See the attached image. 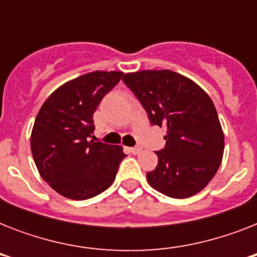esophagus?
I'll use <instances>...</instances> for the list:
<instances>
[{"instance_id":"obj_1","label":"esophagus","mask_w":257,"mask_h":257,"mask_svg":"<svg viewBox=\"0 0 257 257\" xmlns=\"http://www.w3.org/2000/svg\"><path fill=\"white\" fill-rule=\"evenodd\" d=\"M128 151L132 153V155H139L143 149H141L140 147H133V148H128Z\"/></svg>"}]
</instances>
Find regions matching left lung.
Returning <instances> with one entry per match:
<instances>
[{
  "mask_svg": "<svg viewBox=\"0 0 257 257\" xmlns=\"http://www.w3.org/2000/svg\"><path fill=\"white\" fill-rule=\"evenodd\" d=\"M124 82L148 113L151 122L167 128L157 167L147 173L153 189L187 199L207 187L219 169L224 133L211 97L191 78L168 69L125 73Z\"/></svg>",
  "mask_w": 257,
  "mask_h": 257,
  "instance_id": "obj_1",
  "label": "left lung"
}]
</instances>
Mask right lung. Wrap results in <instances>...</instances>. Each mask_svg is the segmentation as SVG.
<instances>
[{
	"label": "right lung",
	"instance_id": "1",
	"mask_svg": "<svg viewBox=\"0 0 257 257\" xmlns=\"http://www.w3.org/2000/svg\"><path fill=\"white\" fill-rule=\"evenodd\" d=\"M122 72L94 70L58 86L42 104L30 135L40 175L66 199L86 200L108 189L125 157L122 147L89 140L93 113Z\"/></svg>",
	"mask_w": 257,
	"mask_h": 257
}]
</instances>
